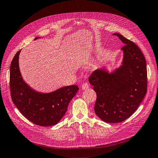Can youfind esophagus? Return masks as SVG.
Instances as JSON below:
<instances>
[{
	"instance_id": "esophagus-1",
	"label": "esophagus",
	"mask_w": 158,
	"mask_h": 158,
	"mask_svg": "<svg viewBox=\"0 0 158 158\" xmlns=\"http://www.w3.org/2000/svg\"><path fill=\"white\" fill-rule=\"evenodd\" d=\"M89 84H88V83L87 82H84L82 85H81V89H82L83 90H85V89H87L88 88H89Z\"/></svg>"
}]
</instances>
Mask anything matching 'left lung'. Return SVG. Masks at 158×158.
<instances>
[{"mask_svg":"<svg viewBox=\"0 0 158 158\" xmlns=\"http://www.w3.org/2000/svg\"><path fill=\"white\" fill-rule=\"evenodd\" d=\"M119 37L125 45L122 47V65L113 73L104 69L93 71L89 83L97 93L94 104L96 115L103 121L121 123L137 110L147 91V63L140 48L121 34Z\"/></svg>","mask_w":158,"mask_h":158,"instance_id":"1","label":"left lung"}]
</instances>
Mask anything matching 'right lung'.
<instances>
[{
  "label": "right lung",
  "mask_w": 158,
  "mask_h": 158,
  "mask_svg": "<svg viewBox=\"0 0 158 158\" xmlns=\"http://www.w3.org/2000/svg\"><path fill=\"white\" fill-rule=\"evenodd\" d=\"M39 37H35L37 40ZM11 61L10 73L11 97L22 115L35 124L49 127L57 124L65 114L68 105L78 91V85L61 87L50 93L36 92L24 82L19 67V56Z\"/></svg>",
  "instance_id": "right-lung-1"
}]
</instances>
